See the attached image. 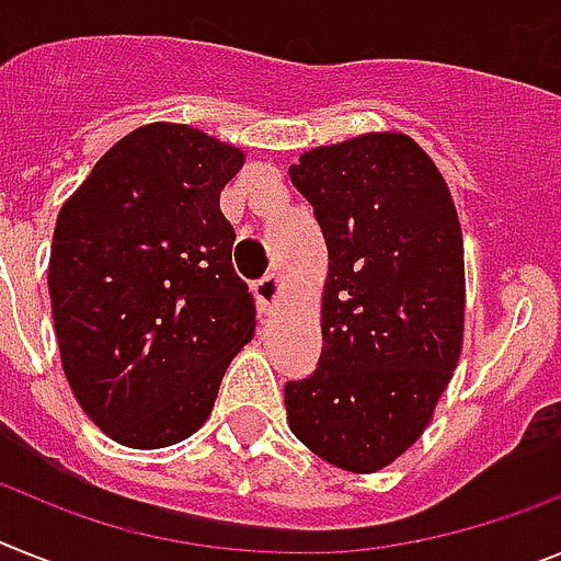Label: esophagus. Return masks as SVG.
I'll return each mask as SVG.
<instances>
[{"instance_id": "1", "label": "esophagus", "mask_w": 561, "mask_h": 561, "mask_svg": "<svg viewBox=\"0 0 561 561\" xmlns=\"http://www.w3.org/2000/svg\"><path fill=\"white\" fill-rule=\"evenodd\" d=\"M254 298H257V304H261L266 312H272V309L277 307V298H280V277L266 275L263 280H257V284H254Z\"/></svg>"}]
</instances>
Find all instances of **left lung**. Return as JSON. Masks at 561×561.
<instances>
[{
    "mask_svg": "<svg viewBox=\"0 0 561 561\" xmlns=\"http://www.w3.org/2000/svg\"><path fill=\"white\" fill-rule=\"evenodd\" d=\"M330 270L321 360L284 390L286 421L323 461L375 473L427 430L465 344V240L438 165L413 137L358 134L304 151Z\"/></svg>",
    "mask_w": 561,
    "mask_h": 561,
    "instance_id": "1",
    "label": "left lung"
}]
</instances>
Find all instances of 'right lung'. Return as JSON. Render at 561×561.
Here are the masks:
<instances>
[{
  "label": "right lung",
  "instance_id": "obj_1",
  "mask_svg": "<svg viewBox=\"0 0 561 561\" xmlns=\"http://www.w3.org/2000/svg\"><path fill=\"white\" fill-rule=\"evenodd\" d=\"M247 154L180 123L125 134L62 203L48 263L65 378L123 447H169L206 424L254 335L220 192Z\"/></svg>",
  "mask_w": 561,
  "mask_h": 561
}]
</instances>
